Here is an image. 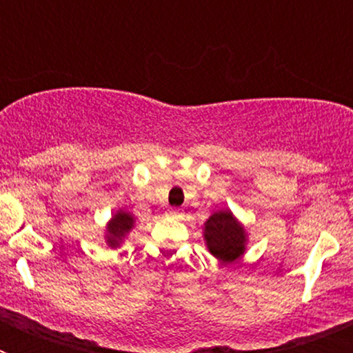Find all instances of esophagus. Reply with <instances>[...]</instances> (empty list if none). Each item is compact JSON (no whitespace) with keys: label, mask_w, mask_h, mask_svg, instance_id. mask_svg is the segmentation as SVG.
Masks as SVG:
<instances>
[{"label":"esophagus","mask_w":353,"mask_h":353,"mask_svg":"<svg viewBox=\"0 0 353 353\" xmlns=\"http://www.w3.org/2000/svg\"><path fill=\"white\" fill-rule=\"evenodd\" d=\"M166 215H170V217H176V219H179V217H182V210H180V208H170V210L166 212Z\"/></svg>","instance_id":"34e87169"}]
</instances>
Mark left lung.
Here are the masks:
<instances>
[{"label":"left lung","mask_w":353,"mask_h":353,"mask_svg":"<svg viewBox=\"0 0 353 353\" xmlns=\"http://www.w3.org/2000/svg\"><path fill=\"white\" fill-rule=\"evenodd\" d=\"M203 240L208 252L221 263H235L248 249V230L230 208L214 212L203 224Z\"/></svg>","instance_id":"obj_1"}]
</instances>
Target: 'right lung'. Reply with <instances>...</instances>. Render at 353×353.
Returning <instances> with one entry per match:
<instances>
[{"label": "right lung", "instance_id": "obj_1", "mask_svg": "<svg viewBox=\"0 0 353 353\" xmlns=\"http://www.w3.org/2000/svg\"><path fill=\"white\" fill-rule=\"evenodd\" d=\"M136 226V217H134L132 212L125 210V208H118L111 219L105 223L104 228V242L109 249H118L125 239L129 236V233L132 232V228Z\"/></svg>", "mask_w": 353, "mask_h": 353}]
</instances>
